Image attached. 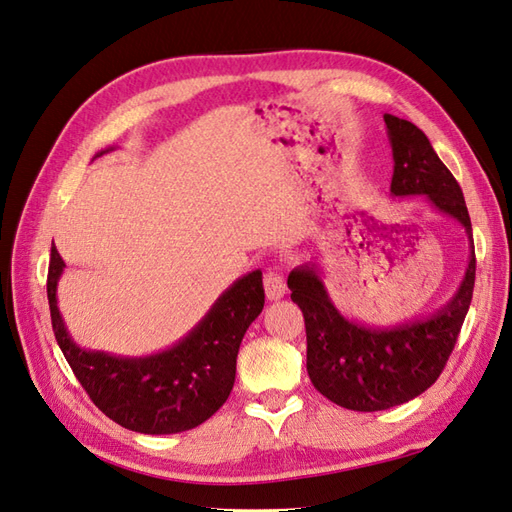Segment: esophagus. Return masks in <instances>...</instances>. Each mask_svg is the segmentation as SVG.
I'll list each match as a JSON object with an SVG mask.
<instances>
[{
	"label": "esophagus",
	"instance_id": "obj_1",
	"mask_svg": "<svg viewBox=\"0 0 512 512\" xmlns=\"http://www.w3.org/2000/svg\"><path fill=\"white\" fill-rule=\"evenodd\" d=\"M263 282H265V293H267L269 299H273V302H276V299H280V297H284L286 282H284V276L278 269H269L265 273Z\"/></svg>",
	"mask_w": 512,
	"mask_h": 512
}]
</instances>
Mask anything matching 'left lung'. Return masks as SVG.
<instances>
[{
    "mask_svg": "<svg viewBox=\"0 0 512 512\" xmlns=\"http://www.w3.org/2000/svg\"><path fill=\"white\" fill-rule=\"evenodd\" d=\"M393 149V197L423 195L434 210L456 219L469 239V265L454 297L426 319L397 326H367L341 315L319 267L308 263L289 273L291 299L306 323V369L330 402L360 413L415 400L441 376L463 328L476 282L471 219L463 191L415 123L384 115Z\"/></svg>",
    "mask_w": 512,
    "mask_h": 512,
    "instance_id": "8db88e82",
    "label": "left lung"
}]
</instances>
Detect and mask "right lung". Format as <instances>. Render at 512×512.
I'll list each match as a JSON object with an SVG mask.
<instances>
[{"instance_id":"add662e5","label":"right lung","mask_w":512,"mask_h":512,"mask_svg":"<svg viewBox=\"0 0 512 512\" xmlns=\"http://www.w3.org/2000/svg\"><path fill=\"white\" fill-rule=\"evenodd\" d=\"M62 269L65 260L52 247L47 273L52 328L69 367L106 417L141 434H176L197 428L226 404L241 341L265 306L263 271L247 273L223 291L176 345L128 358L84 350L71 339L56 299Z\"/></svg>"}]
</instances>
